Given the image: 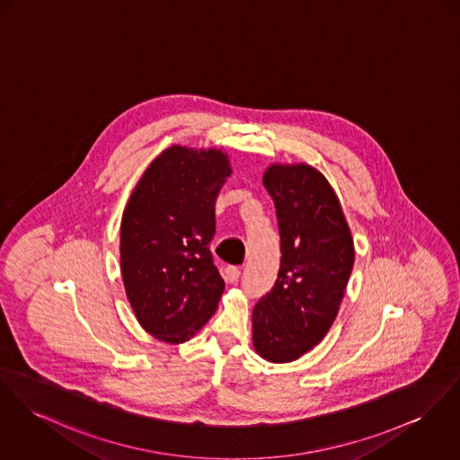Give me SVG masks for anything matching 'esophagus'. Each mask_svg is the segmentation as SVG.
Wrapping results in <instances>:
<instances>
[{
	"instance_id": "34e87169",
	"label": "esophagus",
	"mask_w": 460,
	"mask_h": 460,
	"mask_svg": "<svg viewBox=\"0 0 460 460\" xmlns=\"http://www.w3.org/2000/svg\"><path fill=\"white\" fill-rule=\"evenodd\" d=\"M240 275H242V271H240V268H236V266H227V268L224 270V279H226V282L234 283L240 279Z\"/></svg>"
}]
</instances>
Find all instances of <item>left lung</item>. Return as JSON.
<instances>
[{"label": "left lung", "mask_w": 460, "mask_h": 460, "mask_svg": "<svg viewBox=\"0 0 460 460\" xmlns=\"http://www.w3.org/2000/svg\"><path fill=\"white\" fill-rule=\"evenodd\" d=\"M280 229L279 279L252 312L253 350L270 362L310 352L338 315L354 268V240L340 199L317 168L271 164L262 177Z\"/></svg>", "instance_id": "left-lung-1"}]
</instances>
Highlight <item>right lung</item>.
<instances>
[{
	"instance_id": "right-lung-1",
	"label": "right lung",
	"mask_w": 460,
	"mask_h": 460,
	"mask_svg": "<svg viewBox=\"0 0 460 460\" xmlns=\"http://www.w3.org/2000/svg\"><path fill=\"white\" fill-rule=\"evenodd\" d=\"M222 148L173 145L145 170L120 220V273L143 329L190 340L215 314L224 280L213 264L215 201L231 177Z\"/></svg>"
}]
</instances>
